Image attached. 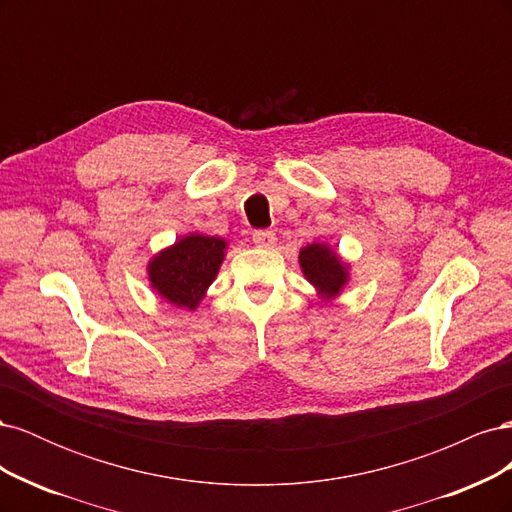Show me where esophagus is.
Returning <instances> with one entry per match:
<instances>
[{
	"instance_id": "1",
	"label": "esophagus",
	"mask_w": 512,
	"mask_h": 512,
	"mask_svg": "<svg viewBox=\"0 0 512 512\" xmlns=\"http://www.w3.org/2000/svg\"><path fill=\"white\" fill-rule=\"evenodd\" d=\"M275 232L273 230H254L252 241L260 247H273L275 245Z\"/></svg>"
}]
</instances>
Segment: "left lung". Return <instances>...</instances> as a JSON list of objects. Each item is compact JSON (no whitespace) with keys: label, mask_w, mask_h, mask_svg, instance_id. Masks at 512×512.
<instances>
[{"label":"left lung","mask_w":512,"mask_h":512,"mask_svg":"<svg viewBox=\"0 0 512 512\" xmlns=\"http://www.w3.org/2000/svg\"><path fill=\"white\" fill-rule=\"evenodd\" d=\"M303 273L322 294L333 297L346 284V269L324 245H307L299 254Z\"/></svg>","instance_id":"8db88e82"}]
</instances>
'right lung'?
<instances>
[{
  "mask_svg": "<svg viewBox=\"0 0 512 512\" xmlns=\"http://www.w3.org/2000/svg\"><path fill=\"white\" fill-rule=\"evenodd\" d=\"M226 243L218 237L190 235L151 260L149 280L162 297L179 307L194 309L203 299L224 260Z\"/></svg>",
  "mask_w": 512,
  "mask_h": 512,
  "instance_id": "obj_1",
  "label": "right lung"
}]
</instances>
